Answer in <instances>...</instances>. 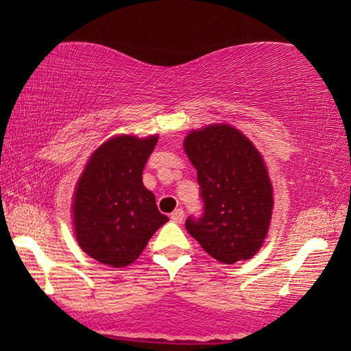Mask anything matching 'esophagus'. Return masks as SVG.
Instances as JSON below:
<instances>
[{"mask_svg":"<svg viewBox=\"0 0 351 351\" xmlns=\"http://www.w3.org/2000/svg\"><path fill=\"white\" fill-rule=\"evenodd\" d=\"M170 218H171V221H173V223H182V219H184V210H182V209L173 210V213H171Z\"/></svg>","mask_w":351,"mask_h":351,"instance_id":"34e87169","label":"esophagus"}]
</instances>
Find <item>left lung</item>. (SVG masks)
<instances>
[{
  "label": "left lung",
  "instance_id": "8db88e82",
  "mask_svg": "<svg viewBox=\"0 0 351 351\" xmlns=\"http://www.w3.org/2000/svg\"><path fill=\"white\" fill-rule=\"evenodd\" d=\"M197 169L204 212L186 219L187 232L218 261L234 265L257 254L272 215V184L263 158L239 130L213 123L184 139Z\"/></svg>",
  "mask_w": 351,
  "mask_h": 351
}]
</instances>
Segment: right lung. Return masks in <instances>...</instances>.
Wrapping results in <instances>:
<instances>
[{
	"label": "right lung",
	"instance_id": "1",
	"mask_svg": "<svg viewBox=\"0 0 351 351\" xmlns=\"http://www.w3.org/2000/svg\"><path fill=\"white\" fill-rule=\"evenodd\" d=\"M158 136H116L91 154L77 181L73 218L83 252L102 265L123 268L139 257L169 218L142 182Z\"/></svg>",
	"mask_w": 351,
	"mask_h": 351
}]
</instances>
